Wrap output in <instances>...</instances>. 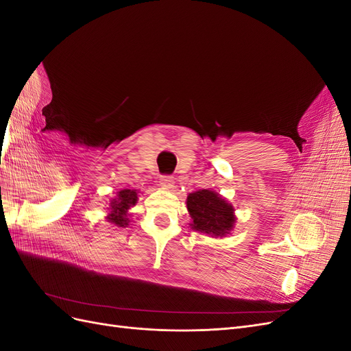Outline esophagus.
<instances>
[{
	"instance_id": "1",
	"label": "esophagus",
	"mask_w": 351,
	"mask_h": 351,
	"mask_svg": "<svg viewBox=\"0 0 351 351\" xmlns=\"http://www.w3.org/2000/svg\"><path fill=\"white\" fill-rule=\"evenodd\" d=\"M159 184L165 190H171L174 189V178L171 176H162L159 178Z\"/></svg>"
}]
</instances>
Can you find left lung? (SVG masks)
Masks as SVG:
<instances>
[{
    "mask_svg": "<svg viewBox=\"0 0 351 351\" xmlns=\"http://www.w3.org/2000/svg\"><path fill=\"white\" fill-rule=\"evenodd\" d=\"M186 205L192 218L189 226L200 234L222 239L231 234L236 227L234 206L214 190L202 189L189 193Z\"/></svg>",
    "mask_w": 351,
    "mask_h": 351,
    "instance_id": "left-lung-1",
    "label": "left lung"
}]
</instances>
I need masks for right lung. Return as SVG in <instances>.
Wrapping results in <instances>:
<instances>
[{"instance_id":"add662e5","label":"right lung","mask_w":351,"mask_h":351,"mask_svg":"<svg viewBox=\"0 0 351 351\" xmlns=\"http://www.w3.org/2000/svg\"><path fill=\"white\" fill-rule=\"evenodd\" d=\"M137 192L136 189H121L120 192H117V195L110 199L108 204V215L105 217L111 224L125 228L130 226V217L132 212L130 209L137 204Z\"/></svg>"}]
</instances>
